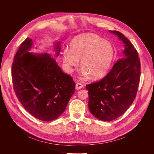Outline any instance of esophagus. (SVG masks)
Returning <instances> with one entry per match:
<instances>
[{
	"mask_svg": "<svg viewBox=\"0 0 154 154\" xmlns=\"http://www.w3.org/2000/svg\"><path fill=\"white\" fill-rule=\"evenodd\" d=\"M82 87H83V85H82V84H81V83H77V84H76V89L77 90L80 89L82 88Z\"/></svg>",
	"mask_w": 154,
	"mask_h": 154,
	"instance_id": "34e87169",
	"label": "esophagus"
}]
</instances>
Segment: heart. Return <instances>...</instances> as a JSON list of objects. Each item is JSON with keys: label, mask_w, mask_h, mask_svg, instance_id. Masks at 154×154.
Instances as JSON below:
<instances>
[{"label": "heart", "mask_w": 154, "mask_h": 154, "mask_svg": "<svg viewBox=\"0 0 154 154\" xmlns=\"http://www.w3.org/2000/svg\"><path fill=\"white\" fill-rule=\"evenodd\" d=\"M114 56V48L109 42L92 33H85L75 37L70 43V49L63 53V60L69 72L79 65L85 76L93 79L104 76L109 72Z\"/></svg>", "instance_id": "b5f03b06"}]
</instances>
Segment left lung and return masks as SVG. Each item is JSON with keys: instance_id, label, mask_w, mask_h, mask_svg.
<instances>
[{"instance_id": "left-lung-1", "label": "left lung", "mask_w": 154, "mask_h": 154, "mask_svg": "<svg viewBox=\"0 0 154 154\" xmlns=\"http://www.w3.org/2000/svg\"><path fill=\"white\" fill-rule=\"evenodd\" d=\"M110 32L125 44L123 56L101 80L86 85L89 111L103 121L114 120L129 109L136 96L140 77V62L136 48L122 33Z\"/></svg>"}]
</instances>
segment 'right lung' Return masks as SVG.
Masks as SVG:
<instances>
[{
    "label": "right lung",
    "instance_id": "add662e5",
    "mask_svg": "<svg viewBox=\"0 0 154 154\" xmlns=\"http://www.w3.org/2000/svg\"><path fill=\"white\" fill-rule=\"evenodd\" d=\"M32 40L27 38L17 52L12 67L15 94L24 109L34 117L50 122L66 109L75 92V83L47 53L29 52ZM60 43L56 46L57 56Z\"/></svg>",
    "mask_w": 154,
    "mask_h": 154
}]
</instances>
